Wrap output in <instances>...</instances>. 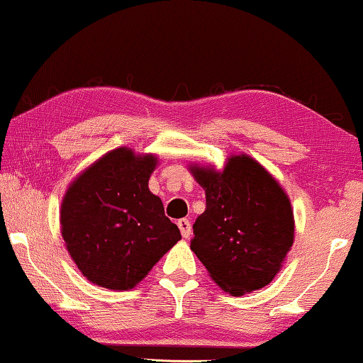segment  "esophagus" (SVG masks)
Instances as JSON below:
<instances>
[{"label":"esophagus","instance_id":"1","mask_svg":"<svg viewBox=\"0 0 363 363\" xmlns=\"http://www.w3.org/2000/svg\"><path fill=\"white\" fill-rule=\"evenodd\" d=\"M177 224H178V229H180L183 238H185V239L190 238V234H191V223H190V220L180 219Z\"/></svg>","mask_w":363,"mask_h":363}]
</instances>
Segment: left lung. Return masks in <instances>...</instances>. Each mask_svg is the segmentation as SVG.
<instances>
[{
	"label": "left lung",
	"mask_w": 363,
	"mask_h": 363,
	"mask_svg": "<svg viewBox=\"0 0 363 363\" xmlns=\"http://www.w3.org/2000/svg\"><path fill=\"white\" fill-rule=\"evenodd\" d=\"M193 175L206 191V209L193 224L191 250L230 295L269 285L295 234L281 186L247 155L229 159L223 173L196 167Z\"/></svg>",
	"instance_id": "8db88e82"
}]
</instances>
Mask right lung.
<instances>
[{"label": "right lung", "mask_w": 363, "mask_h": 363, "mask_svg": "<svg viewBox=\"0 0 363 363\" xmlns=\"http://www.w3.org/2000/svg\"><path fill=\"white\" fill-rule=\"evenodd\" d=\"M155 157L116 149L85 170L62 203V235L88 280L129 290L182 239L149 191Z\"/></svg>", "instance_id": "right-lung-1"}]
</instances>
